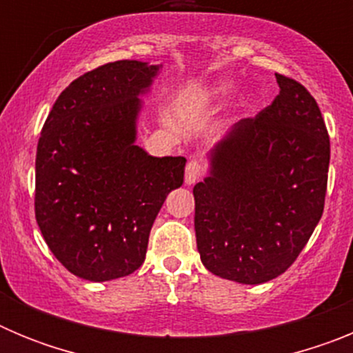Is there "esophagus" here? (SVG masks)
<instances>
[{"instance_id": "obj_1", "label": "esophagus", "mask_w": 353, "mask_h": 353, "mask_svg": "<svg viewBox=\"0 0 353 353\" xmlns=\"http://www.w3.org/2000/svg\"><path fill=\"white\" fill-rule=\"evenodd\" d=\"M205 173V164L199 159H192V161L187 162V166H185V183H194L198 182L201 176H203Z\"/></svg>"}]
</instances>
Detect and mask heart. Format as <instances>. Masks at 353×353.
<instances>
[{
    "label": "heart",
    "instance_id": "b5f03b06",
    "mask_svg": "<svg viewBox=\"0 0 353 353\" xmlns=\"http://www.w3.org/2000/svg\"><path fill=\"white\" fill-rule=\"evenodd\" d=\"M230 90H232V84L221 83V84H217L214 90H212L210 95L212 97H223V95H228V93H230Z\"/></svg>",
    "mask_w": 353,
    "mask_h": 353
}]
</instances>
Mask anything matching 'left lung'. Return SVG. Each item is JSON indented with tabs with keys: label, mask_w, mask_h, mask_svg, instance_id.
Listing matches in <instances>:
<instances>
[{
	"label": "left lung",
	"mask_w": 353,
	"mask_h": 353,
	"mask_svg": "<svg viewBox=\"0 0 353 353\" xmlns=\"http://www.w3.org/2000/svg\"><path fill=\"white\" fill-rule=\"evenodd\" d=\"M279 95L236 121L196 183L194 230L203 265L244 285L267 283L297 260L323 214L330 141L299 81L276 74Z\"/></svg>",
	"instance_id": "8db88e82"
}]
</instances>
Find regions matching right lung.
Returning <instances> with one entry per match:
<instances>
[{
	"label": "right lung",
	"mask_w": 353,
	"mask_h": 353,
	"mask_svg": "<svg viewBox=\"0 0 353 353\" xmlns=\"http://www.w3.org/2000/svg\"><path fill=\"white\" fill-rule=\"evenodd\" d=\"M157 65L120 60L60 93L40 132L35 217L46 244L74 276L109 281L138 270L185 157H152L136 141L138 97Z\"/></svg>",
	"instance_id": "add662e5"
}]
</instances>
